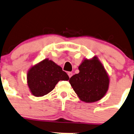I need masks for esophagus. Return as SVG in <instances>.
<instances>
[{"instance_id": "obj_1", "label": "esophagus", "mask_w": 134, "mask_h": 134, "mask_svg": "<svg viewBox=\"0 0 134 134\" xmlns=\"http://www.w3.org/2000/svg\"><path fill=\"white\" fill-rule=\"evenodd\" d=\"M68 76H69L70 78V77L72 76V75H73V73H72V72H68Z\"/></svg>"}]
</instances>
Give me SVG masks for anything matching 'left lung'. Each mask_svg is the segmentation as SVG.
Instances as JSON below:
<instances>
[{"label": "left lung", "instance_id": "8db88e82", "mask_svg": "<svg viewBox=\"0 0 134 134\" xmlns=\"http://www.w3.org/2000/svg\"><path fill=\"white\" fill-rule=\"evenodd\" d=\"M78 69L80 72L72 76L69 82L80 100L93 103L101 99L109 90V77L97 57L85 58Z\"/></svg>", "mask_w": 134, "mask_h": 134}]
</instances>
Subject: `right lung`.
<instances>
[{
  "label": "right lung",
  "instance_id": "add662e5",
  "mask_svg": "<svg viewBox=\"0 0 134 134\" xmlns=\"http://www.w3.org/2000/svg\"><path fill=\"white\" fill-rule=\"evenodd\" d=\"M68 74L51 60L45 58L32 66L27 72V85L31 94L42 97L53 91L60 80L68 81Z\"/></svg>",
  "mask_w": 134,
  "mask_h": 134
}]
</instances>
